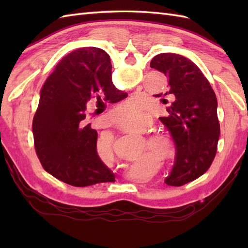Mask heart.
Segmentation results:
<instances>
[{
    "instance_id": "1",
    "label": "heart",
    "mask_w": 248,
    "mask_h": 248,
    "mask_svg": "<svg viewBox=\"0 0 248 248\" xmlns=\"http://www.w3.org/2000/svg\"><path fill=\"white\" fill-rule=\"evenodd\" d=\"M140 99L134 97L118 104L110 112V116H112L113 120L121 121V123L118 124V125L127 133L139 136L143 135L150 125V117L148 115L144 114L134 120L123 121L127 118L139 116L140 113ZM145 140L147 145L150 147L152 152L157 156L163 157V159H170V157L176 155V144L170 135L162 132H155L146 136ZM105 147H108V149L109 150L112 149V141L108 140Z\"/></svg>"
}]
</instances>
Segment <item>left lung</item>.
Instances as JSON below:
<instances>
[{"label": "left lung", "instance_id": "8db88e82", "mask_svg": "<svg viewBox=\"0 0 248 248\" xmlns=\"http://www.w3.org/2000/svg\"><path fill=\"white\" fill-rule=\"evenodd\" d=\"M150 67L164 73L170 81V91L163 98L170 94L172 101L167 116L160 120L175 141L176 155L165 183L181 186L207 171L217 154L219 138L217 96L202 70L182 55L159 54L152 59Z\"/></svg>", "mask_w": 248, "mask_h": 248}]
</instances>
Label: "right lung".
<instances>
[{"instance_id": "1", "label": "right lung", "mask_w": 248, "mask_h": 248, "mask_svg": "<svg viewBox=\"0 0 248 248\" xmlns=\"http://www.w3.org/2000/svg\"><path fill=\"white\" fill-rule=\"evenodd\" d=\"M127 97L113 85L109 56L102 49L88 46L65 56L41 88L33 119L35 149L45 170L73 186L114 181L85 113L93 102L103 108L105 101Z\"/></svg>"}]
</instances>
